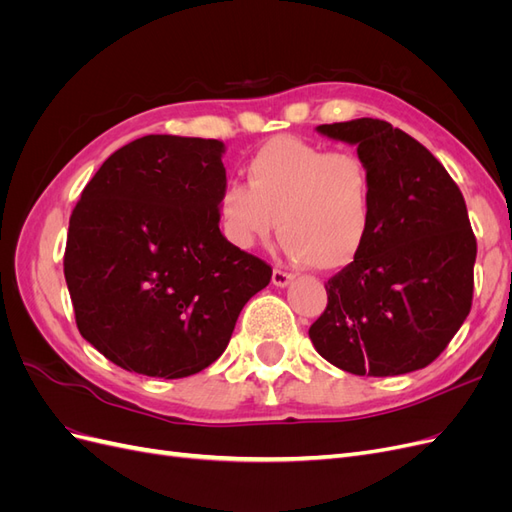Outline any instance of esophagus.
Instances as JSON below:
<instances>
[{
    "label": "esophagus",
    "mask_w": 512,
    "mask_h": 512,
    "mask_svg": "<svg viewBox=\"0 0 512 512\" xmlns=\"http://www.w3.org/2000/svg\"><path fill=\"white\" fill-rule=\"evenodd\" d=\"M271 280H273L275 286L284 288V286H288V284L294 280V273H288V271H284V269H273Z\"/></svg>",
    "instance_id": "esophagus-1"
}]
</instances>
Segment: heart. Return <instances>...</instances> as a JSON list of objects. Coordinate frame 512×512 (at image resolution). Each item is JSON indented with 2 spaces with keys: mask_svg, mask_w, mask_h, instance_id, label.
Listing matches in <instances>:
<instances>
[{
  "mask_svg": "<svg viewBox=\"0 0 512 512\" xmlns=\"http://www.w3.org/2000/svg\"><path fill=\"white\" fill-rule=\"evenodd\" d=\"M247 183L220 194L226 237L241 250L267 241L280 220L286 252L322 271L359 258L374 222V185L359 153L275 136L245 164Z\"/></svg>",
  "mask_w": 512,
  "mask_h": 512,
  "instance_id": "1",
  "label": "heart"
}]
</instances>
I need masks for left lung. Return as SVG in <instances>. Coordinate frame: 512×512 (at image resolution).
I'll use <instances>...</instances> for the list:
<instances>
[{
	"label": "left lung",
	"mask_w": 512,
	"mask_h": 512,
	"mask_svg": "<svg viewBox=\"0 0 512 512\" xmlns=\"http://www.w3.org/2000/svg\"><path fill=\"white\" fill-rule=\"evenodd\" d=\"M356 145L374 185V222L352 265L324 284L309 327L318 354L356 376H399L444 352L470 314L476 237L466 200L431 151L382 119L324 123Z\"/></svg>",
	"instance_id": "left-lung-1"
}]
</instances>
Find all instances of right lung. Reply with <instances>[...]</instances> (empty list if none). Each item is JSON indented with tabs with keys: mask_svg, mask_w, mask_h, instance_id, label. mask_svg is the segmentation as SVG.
Listing matches in <instances>:
<instances>
[{
	"mask_svg": "<svg viewBox=\"0 0 512 512\" xmlns=\"http://www.w3.org/2000/svg\"><path fill=\"white\" fill-rule=\"evenodd\" d=\"M222 151L215 138H136L100 166L70 215L64 275L76 327L126 371H203L271 282V265L220 232Z\"/></svg>",
	"mask_w": 512,
	"mask_h": 512,
	"instance_id": "right-lung-1",
	"label": "right lung"
}]
</instances>
